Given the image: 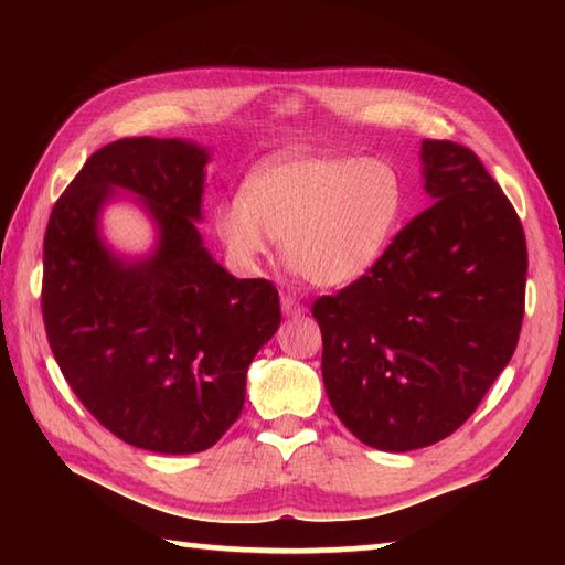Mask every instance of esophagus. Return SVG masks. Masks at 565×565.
<instances>
[{"label": "esophagus", "mask_w": 565, "mask_h": 565, "mask_svg": "<svg viewBox=\"0 0 565 565\" xmlns=\"http://www.w3.org/2000/svg\"><path fill=\"white\" fill-rule=\"evenodd\" d=\"M281 310H284V316H301V313H306V306L298 301L296 296H291V294H281Z\"/></svg>", "instance_id": "obj_1"}]
</instances>
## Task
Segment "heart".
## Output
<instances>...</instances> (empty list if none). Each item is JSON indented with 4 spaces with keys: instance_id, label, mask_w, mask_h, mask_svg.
Instances as JSON below:
<instances>
[{
    "instance_id": "1",
    "label": "heart",
    "mask_w": 565,
    "mask_h": 565,
    "mask_svg": "<svg viewBox=\"0 0 565 565\" xmlns=\"http://www.w3.org/2000/svg\"><path fill=\"white\" fill-rule=\"evenodd\" d=\"M403 209L393 164L350 154H303L252 174L213 223L239 267H255L281 239L289 267L318 286L364 276L386 252Z\"/></svg>"
}]
</instances>
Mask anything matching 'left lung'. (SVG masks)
Wrapping results in <instances>:
<instances>
[{
    "label": "left lung",
    "mask_w": 565,
    "mask_h": 565,
    "mask_svg": "<svg viewBox=\"0 0 565 565\" xmlns=\"http://www.w3.org/2000/svg\"><path fill=\"white\" fill-rule=\"evenodd\" d=\"M431 206L381 259L320 296L322 381L356 439L429 447L473 415L520 340L526 239L510 199L473 150L425 140Z\"/></svg>",
    "instance_id": "1"
}]
</instances>
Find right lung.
Segmentation results:
<instances>
[{
	"mask_svg": "<svg viewBox=\"0 0 565 565\" xmlns=\"http://www.w3.org/2000/svg\"><path fill=\"white\" fill-rule=\"evenodd\" d=\"M206 150L177 138H121L84 162L43 239L41 310L72 393L134 447L196 454L243 413L247 366L281 322L267 279H235L201 245ZM114 188L138 193L159 249L124 263L96 218Z\"/></svg>",
	"mask_w": 565,
	"mask_h": 565,
	"instance_id": "1",
	"label": "right lung"
}]
</instances>
